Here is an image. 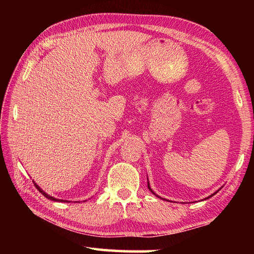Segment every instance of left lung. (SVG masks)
Here are the masks:
<instances>
[{"mask_svg": "<svg viewBox=\"0 0 254 254\" xmlns=\"http://www.w3.org/2000/svg\"><path fill=\"white\" fill-rule=\"evenodd\" d=\"M148 188H149V190H151V192H152V194H154V192L152 191V189H151V188H150V185H149V182H148ZM218 190H220V189H218ZM218 190H217V191H218ZM217 191H216V192H217ZM216 192H214V194H212V195H210V196H208V197H207V198H209V197H212V196H214L215 194H216ZM154 195H156V194H154Z\"/></svg>", "mask_w": 254, "mask_h": 254, "instance_id": "obj_1", "label": "left lung"}]
</instances>
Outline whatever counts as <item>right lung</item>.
Returning a JSON list of instances; mask_svg holds the SVG:
<instances>
[{
  "label": "right lung",
  "mask_w": 254,
  "mask_h": 254,
  "mask_svg": "<svg viewBox=\"0 0 254 254\" xmlns=\"http://www.w3.org/2000/svg\"><path fill=\"white\" fill-rule=\"evenodd\" d=\"M33 184H34V186L37 187L38 190H39V191L41 192V194L46 197V198H48V199H50V200H54V201H67V200H63V199H57V198H55V197L48 195V194H47V192H45L44 190H42V189H41L39 186H38V185H37L36 183H33Z\"/></svg>",
  "instance_id": "1"
}]
</instances>
